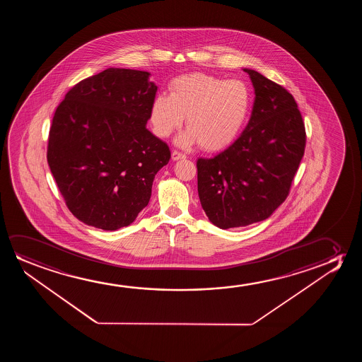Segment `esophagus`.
Segmentation results:
<instances>
[{
  "label": "esophagus",
  "mask_w": 362,
  "mask_h": 362,
  "mask_svg": "<svg viewBox=\"0 0 362 362\" xmlns=\"http://www.w3.org/2000/svg\"><path fill=\"white\" fill-rule=\"evenodd\" d=\"M184 158H187L185 154L180 153L178 151H173V152H172V159H173V160H179V159Z\"/></svg>",
  "instance_id": "34e87169"
}]
</instances>
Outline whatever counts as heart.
Segmentation results:
<instances>
[{
    "mask_svg": "<svg viewBox=\"0 0 362 362\" xmlns=\"http://www.w3.org/2000/svg\"><path fill=\"white\" fill-rule=\"evenodd\" d=\"M250 107L251 93L243 81L192 73L175 78L169 95L154 96L149 119L154 134L168 137L187 116L188 129L177 144L184 148L199 144L205 151H218L236 139Z\"/></svg>",
    "mask_w": 362,
    "mask_h": 362,
    "instance_id": "heart-1",
    "label": "heart"
}]
</instances>
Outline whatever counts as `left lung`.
<instances>
[{
  "mask_svg": "<svg viewBox=\"0 0 362 362\" xmlns=\"http://www.w3.org/2000/svg\"><path fill=\"white\" fill-rule=\"evenodd\" d=\"M252 114L235 142L199 158L198 193L209 220L243 228L269 218L287 199L304 156L305 127L292 94L252 69Z\"/></svg>",
  "mask_w": 362,
  "mask_h": 362,
  "instance_id": "8db88e82",
  "label": "left lung"
}]
</instances>
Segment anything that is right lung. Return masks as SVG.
Masks as SVG:
<instances>
[{
    "instance_id": "right-lung-1",
    "label": "right lung",
    "mask_w": 362,
    "mask_h": 362,
    "mask_svg": "<svg viewBox=\"0 0 362 362\" xmlns=\"http://www.w3.org/2000/svg\"><path fill=\"white\" fill-rule=\"evenodd\" d=\"M148 71L109 68L81 80L55 110L47 159L65 204L89 226L114 231L148 205L170 151L146 129L157 85Z\"/></svg>"
}]
</instances>
